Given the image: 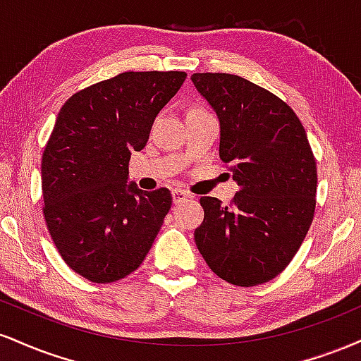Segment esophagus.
<instances>
[{"instance_id": "obj_1", "label": "esophagus", "mask_w": 361, "mask_h": 361, "mask_svg": "<svg viewBox=\"0 0 361 361\" xmlns=\"http://www.w3.org/2000/svg\"><path fill=\"white\" fill-rule=\"evenodd\" d=\"M171 195H173V202H175V204H180V202H183V200H186V198L192 197V195L181 188H175L171 192Z\"/></svg>"}]
</instances>
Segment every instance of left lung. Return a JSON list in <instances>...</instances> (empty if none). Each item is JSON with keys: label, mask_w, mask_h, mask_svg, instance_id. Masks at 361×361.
<instances>
[{"label": "left lung", "mask_w": 361, "mask_h": 361, "mask_svg": "<svg viewBox=\"0 0 361 361\" xmlns=\"http://www.w3.org/2000/svg\"><path fill=\"white\" fill-rule=\"evenodd\" d=\"M192 81L217 114L219 154L239 186L231 205L200 198L195 243L222 280L264 283L287 268L312 224L317 169L307 134L287 103L241 76L195 73Z\"/></svg>", "instance_id": "obj_1"}]
</instances>
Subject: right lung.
Returning <instances> with one entry per match:
<instances>
[{
    "label": "right lung",
    "instance_id": "add662e5",
    "mask_svg": "<svg viewBox=\"0 0 361 361\" xmlns=\"http://www.w3.org/2000/svg\"><path fill=\"white\" fill-rule=\"evenodd\" d=\"M183 71L122 73L62 105L42 156L44 217L71 270L94 283L140 267L173 204L128 181V161L183 85Z\"/></svg>",
    "mask_w": 361,
    "mask_h": 361
}]
</instances>
